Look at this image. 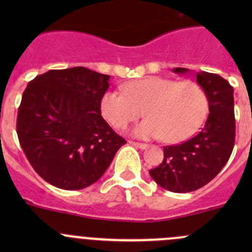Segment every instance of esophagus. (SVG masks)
Returning a JSON list of instances; mask_svg holds the SVG:
<instances>
[{
    "mask_svg": "<svg viewBox=\"0 0 252 252\" xmlns=\"http://www.w3.org/2000/svg\"><path fill=\"white\" fill-rule=\"evenodd\" d=\"M129 144H130V145H133V146H135V147H138V149H141V150L146 149V147H147V144H142V142L129 141Z\"/></svg>",
    "mask_w": 252,
    "mask_h": 252,
    "instance_id": "34e87169",
    "label": "esophagus"
}]
</instances>
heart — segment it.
<instances>
[{
  "label": "heart",
  "mask_w": 252,
  "mask_h": 252,
  "mask_svg": "<svg viewBox=\"0 0 252 252\" xmlns=\"http://www.w3.org/2000/svg\"><path fill=\"white\" fill-rule=\"evenodd\" d=\"M208 100L204 88L194 80L147 77L107 91L101 98V113L113 128L147 117L133 129L138 138H162L179 142L190 138L204 123Z\"/></svg>",
  "instance_id": "1"
}]
</instances>
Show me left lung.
Returning a JSON list of instances; mask_svg holds the SVG:
<instances>
[{
    "instance_id": "left-lung-1",
    "label": "left lung",
    "mask_w": 252,
    "mask_h": 252,
    "mask_svg": "<svg viewBox=\"0 0 252 252\" xmlns=\"http://www.w3.org/2000/svg\"><path fill=\"white\" fill-rule=\"evenodd\" d=\"M185 74L187 68H174ZM196 81L204 88L208 113L201 131L189 140L164 146V158L150 171L152 179L163 189L190 192L200 189L216 177L232 155L235 141L234 90L220 75L196 73Z\"/></svg>"
}]
</instances>
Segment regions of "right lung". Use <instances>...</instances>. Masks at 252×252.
Segmentation results:
<instances>
[{
    "label": "right lung",
    "instance_id": "obj_1",
    "mask_svg": "<svg viewBox=\"0 0 252 252\" xmlns=\"http://www.w3.org/2000/svg\"><path fill=\"white\" fill-rule=\"evenodd\" d=\"M110 75L85 67L52 69L28 83L17 134L37 174L64 190L97 182L126 144L101 116Z\"/></svg>",
    "mask_w": 252,
    "mask_h": 252
}]
</instances>
